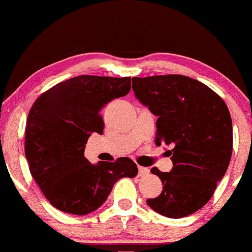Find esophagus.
Instances as JSON below:
<instances>
[{
  "label": "esophagus",
  "mask_w": 252,
  "mask_h": 252,
  "mask_svg": "<svg viewBox=\"0 0 252 252\" xmlns=\"http://www.w3.org/2000/svg\"><path fill=\"white\" fill-rule=\"evenodd\" d=\"M138 169H139V176H141V177H143V176H147L149 174V169L146 168V166L139 165Z\"/></svg>",
  "instance_id": "obj_1"
}]
</instances>
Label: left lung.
<instances>
[{
  "label": "left lung",
  "instance_id": "left-lung-1",
  "mask_svg": "<svg viewBox=\"0 0 252 252\" xmlns=\"http://www.w3.org/2000/svg\"><path fill=\"white\" fill-rule=\"evenodd\" d=\"M133 91L158 116L155 143L170 146V172L154 166L163 184L158 197L147 199L166 218L193 214L213 197L229 165L233 125L223 99L211 88L184 75L133 77Z\"/></svg>",
  "mask_w": 252,
  "mask_h": 252
}]
</instances>
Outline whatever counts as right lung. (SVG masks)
<instances>
[{"mask_svg":"<svg viewBox=\"0 0 252 252\" xmlns=\"http://www.w3.org/2000/svg\"><path fill=\"white\" fill-rule=\"evenodd\" d=\"M129 90L130 77L81 75L34 100L25 127V156L32 177L59 211L89 214L103 205L118 179L138 175L128 158L91 164L84 156L91 134H103L100 110Z\"/></svg>","mask_w":252,"mask_h":252,"instance_id":"add662e5","label":"right lung"}]
</instances>
